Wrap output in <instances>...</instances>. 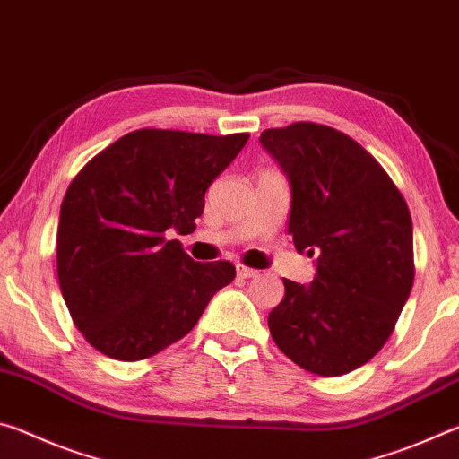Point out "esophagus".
Wrapping results in <instances>:
<instances>
[{"label":"esophagus","mask_w":459,"mask_h":459,"mask_svg":"<svg viewBox=\"0 0 459 459\" xmlns=\"http://www.w3.org/2000/svg\"><path fill=\"white\" fill-rule=\"evenodd\" d=\"M237 275H238V277H243V279L255 277V275H257V269H251V267L243 265V263H238V265H237Z\"/></svg>","instance_id":"34e87169"}]
</instances>
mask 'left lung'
<instances>
[{
    "label": "left lung",
    "mask_w": 459,
    "mask_h": 459,
    "mask_svg": "<svg viewBox=\"0 0 459 459\" xmlns=\"http://www.w3.org/2000/svg\"><path fill=\"white\" fill-rule=\"evenodd\" d=\"M261 145L291 186L287 232L316 255L309 285L283 279L269 332L287 359L320 377L367 364L391 336L415 279L407 202L383 166L342 131L299 121Z\"/></svg>",
    "instance_id": "left-lung-1"
}]
</instances>
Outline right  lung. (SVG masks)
Instances as JSON below:
<instances>
[{
    "mask_svg": "<svg viewBox=\"0 0 459 459\" xmlns=\"http://www.w3.org/2000/svg\"><path fill=\"white\" fill-rule=\"evenodd\" d=\"M248 134L137 129L105 147L68 186L56 269L76 328L108 359L135 362L188 333L235 279L229 261L198 263L166 232H190L204 194Z\"/></svg>",
    "mask_w": 459,
    "mask_h": 459,
    "instance_id": "add662e5",
    "label": "right lung"
}]
</instances>
